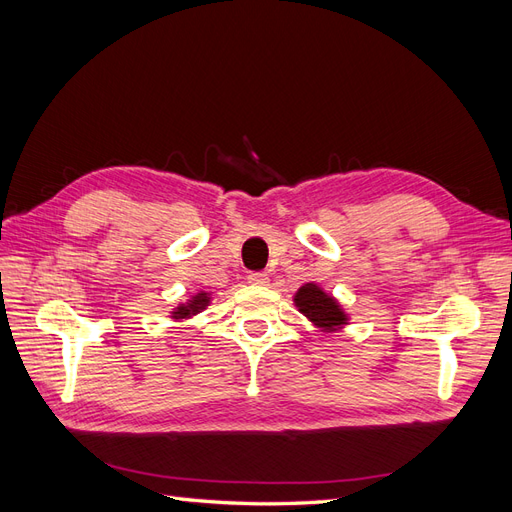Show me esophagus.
Returning a JSON list of instances; mask_svg holds the SVG:
<instances>
[{
  "label": "esophagus",
  "mask_w": 512,
  "mask_h": 512,
  "mask_svg": "<svg viewBox=\"0 0 512 512\" xmlns=\"http://www.w3.org/2000/svg\"><path fill=\"white\" fill-rule=\"evenodd\" d=\"M247 282L254 284V286H267L269 275L267 273H250V275H247Z\"/></svg>",
  "instance_id": "obj_1"
}]
</instances>
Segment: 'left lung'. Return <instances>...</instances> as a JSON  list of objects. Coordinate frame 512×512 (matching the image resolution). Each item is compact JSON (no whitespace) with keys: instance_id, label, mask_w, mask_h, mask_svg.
<instances>
[{"instance_id":"1","label":"left lung","mask_w":512,"mask_h":512,"mask_svg":"<svg viewBox=\"0 0 512 512\" xmlns=\"http://www.w3.org/2000/svg\"><path fill=\"white\" fill-rule=\"evenodd\" d=\"M294 305L322 333H335L348 324V314L344 312V307L314 282H309L297 290V294H294Z\"/></svg>"}]
</instances>
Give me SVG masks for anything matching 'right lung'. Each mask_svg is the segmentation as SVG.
Instances as JSON below:
<instances>
[{
  "label": "right lung",
  "mask_w": 512,
  "mask_h": 512,
  "mask_svg": "<svg viewBox=\"0 0 512 512\" xmlns=\"http://www.w3.org/2000/svg\"><path fill=\"white\" fill-rule=\"evenodd\" d=\"M209 303H211V294L205 292V290H200V292H196L194 297H190L185 303H179L173 309V312H170V318H173V320H188V318L203 312V309H207Z\"/></svg>",
  "instance_id": "obj_1"
}]
</instances>
